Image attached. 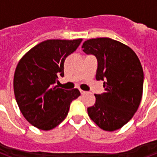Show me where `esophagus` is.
<instances>
[{
	"mask_svg": "<svg viewBox=\"0 0 157 157\" xmlns=\"http://www.w3.org/2000/svg\"><path fill=\"white\" fill-rule=\"evenodd\" d=\"M80 92H81V95H85V94H86L87 93V92H85V91H83V90H80Z\"/></svg>",
	"mask_w": 157,
	"mask_h": 157,
	"instance_id": "34e87169",
	"label": "esophagus"
}]
</instances>
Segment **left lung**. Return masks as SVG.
Listing matches in <instances>:
<instances>
[{
  "label": "left lung",
  "instance_id": "8db88e82",
  "mask_svg": "<svg viewBox=\"0 0 157 157\" xmlns=\"http://www.w3.org/2000/svg\"><path fill=\"white\" fill-rule=\"evenodd\" d=\"M81 48L97 60L96 79L104 81L105 93L95 94L88 114L101 129L123 127L137 111L142 98L144 72L138 56L128 46L111 38L90 39Z\"/></svg>",
  "mask_w": 157,
  "mask_h": 157
}]
</instances>
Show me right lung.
Here are the masks:
<instances>
[{
	"instance_id": "right-lung-1",
	"label": "right lung",
	"mask_w": 157,
	"mask_h": 157,
	"mask_svg": "<svg viewBox=\"0 0 157 157\" xmlns=\"http://www.w3.org/2000/svg\"><path fill=\"white\" fill-rule=\"evenodd\" d=\"M82 41L47 40L38 44L21 59L13 79L15 98L19 109L32 125L50 130L65 119L73 100L81 95L55 86L64 76V62Z\"/></svg>"
}]
</instances>
